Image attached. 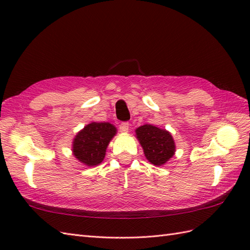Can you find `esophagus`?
Segmentation results:
<instances>
[{
	"label": "esophagus",
	"mask_w": 250,
	"mask_h": 250,
	"mask_svg": "<svg viewBox=\"0 0 250 250\" xmlns=\"http://www.w3.org/2000/svg\"><path fill=\"white\" fill-rule=\"evenodd\" d=\"M129 125H130L129 122H122L119 126V130L121 132H124V133H126V132L129 131Z\"/></svg>",
	"instance_id": "34e87169"
}]
</instances>
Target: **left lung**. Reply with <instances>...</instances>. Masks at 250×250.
Instances as JSON below:
<instances>
[{
	"label": "left lung",
	"instance_id": "left-lung-1",
	"mask_svg": "<svg viewBox=\"0 0 250 250\" xmlns=\"http://www.w3.org/2000/svg\"><path fill=\"white\" fill-rule=\"evenodd\" d=\"M135 136L144 150L146 159L153 166L162 167L176 151L171 132L152 125H144L135 130Z\"/></svg>",
	"mask_w": 250,
	"mask_h": 250
}]
</instances>
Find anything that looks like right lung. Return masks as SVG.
I'll use <instances>...</instances> for the list:
<instances>
[{"mask_svg":"<svg viewBox=\"0 0 250 250\" xmlns=\"http://www.w3.org/2000/svg\"><path fill=\"white\" fill-rule=\"evenodd\" d=\"M116 133L117 128L109 122H90L74 137L73 156L86 167L99 166L104 160L107 146Z\"/></svg>","mask_w":250,"mask_h":250,"instance_id":"right-lung-1","label":"right lung"}]
</instances>
